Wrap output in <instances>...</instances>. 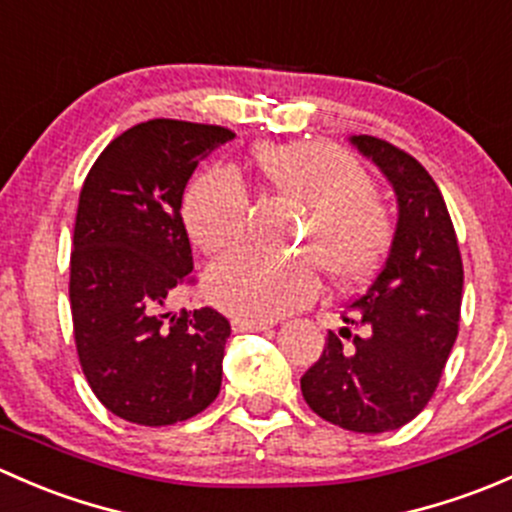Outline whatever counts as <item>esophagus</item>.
<instances>
[{
  "label": "esophagus",
  "mask_w": 512,
  "mask_h": 512,
  "mask_svg": "<svg viewBox=\"0 0 512 512\" xmlns=\"http://www.w3.org/2000/svg\"><path fill=\"white\" fill-rule=\"evenodd\" d=\"M272 324L275 322H265V319H232V329H235V332H265Z\"/></svg>",
  "instance_id": "obj_1"
}]
</instances>
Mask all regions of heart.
Wrapping results in <instances>:
<instances>
[{"label":"heart","instance_id":"b5f03b06","mask_svg":"<svg viewBox=\"0 0 512 512\" xmlns=\"http://www.w3.org/2000/svg\"><path fill=\"white\" fill-rule=\"evenodd\" d=\"M257 178L275 193L312 210L299 242L334 285H356L379 267L394 220L371 193V178L349 153L314 141L260 143L252 151ZM250 200L232 170L208 168L183 195V223L210 257L230 255L245 242ZM210 299L242 319H272L317 294V272L307 260L272 262L237 255L205 277Z\"/></svg>","mask_w":512,"mask_h":512}]
</instances>
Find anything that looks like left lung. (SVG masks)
Listing matches in <instances>:
<instances>
[{
	"mask_svg": "<svg viewBox=\"0 0 512 512\" xmlns=\"http://www.w3.org/2000/svg\"><path fill=\"white\" fill-rule=\"evenodd\" d=\"M352 146L391 183L399 223L384 267L344 309L302 376V396L324 421L356 433L401 428L431 401L458 337L463 262L443 195L414 156L374 136Z\"/></svg>",
	"mask_w": 512,
	"mask_h": 512,
	"instance_id": "obj_1",
	"label": "left lung"
}]
</instances>
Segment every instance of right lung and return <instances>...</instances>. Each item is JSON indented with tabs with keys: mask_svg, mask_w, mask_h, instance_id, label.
<instances>
[{
	"mask_svg": "<svg viewBox=\"0 0 512 512\" xmlns=\"http://www.w3.org/2000/svg\"><path fill=\"white\" fill-rule=\"evenodd\" d=\"M232 138L223 126L153 118L113 138L81 188L69 280L76 352L96 399L138 426L188 421L220 394L230 322L165 304L193 282L185 185Z\"/></svg>",
	"mask_w": 512,
	"mask_h": 512,
	"instance_id": "obj_1",
	"label": "right lung"
}]
</instances>
